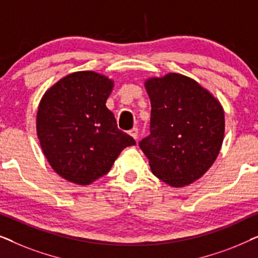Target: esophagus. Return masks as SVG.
I'll list each match as a JSON object with an SVG mask.
<instances>
[{"label":"esophagus","instance_id":"esophagus-1","mask_svg":"<svg viewBox=\"0 0 258 258\" xmlns=\"http://www.w3.org/2000/svg\"><path fill=\"white\" fill-rule=\"evenodd\" d=\"M129 135L133 136L135 140H137V137H139V129H137L136 126H135V128L130 129L129 130Z\"/></svg>","mask_w":258,"mask_h":258}]
</instances>
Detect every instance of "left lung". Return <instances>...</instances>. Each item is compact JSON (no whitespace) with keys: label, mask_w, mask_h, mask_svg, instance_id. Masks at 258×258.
<instances>
[{"label":"left lung","mask_w":258,"mask_h":258,"mask_svg":"<svg viewBox=\"0 0 258 258\" xmlns=\"http://www.w3.org/2000/svg\"><path fill=\"white\" fill-rule=\"evenodd\" d=\"M151 103L150 135L140 142L153 174L181 188L206 174L224 137L220 102L195 80L169 73L144 83Z\"/></svg>","instance_id":"left-lung-1"}]
</instances>
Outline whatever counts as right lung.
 I'll return each instance as SVG.
<instances>
[{
	"instance_id": "obj_1",
	"label": "right lung",
	"mask_w": 258,
	"mask_h": 258,
	"mask_svg": "<svg viewBox=\"0 0 258 258\" xmlns=\"http://www.w3.org/2000/svg\"><path fill=\"white\" fill-rule=\"evenodd\" d=\"M114 81L95 72L63 77L38 104L36 130L45 158L67 181L88 185L107 174L124 148L135 146L105 107Z\"/></svg>"
}]
</instances>
